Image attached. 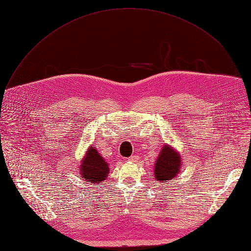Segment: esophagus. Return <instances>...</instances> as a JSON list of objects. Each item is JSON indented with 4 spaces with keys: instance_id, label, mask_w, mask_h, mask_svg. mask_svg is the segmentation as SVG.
Masks as SVG:
<instances>
[{
    "instance_id": "esophagus-1",
    "label": "esophagus",
    "mask_w": 251,
    "mask_h": 251,
    "mask_svg": "<svg viewBox=\"0 0 251 251\" xmlns=\"http://www.w3.org/2000/svg\"><path fill=\"white\" fill-rule=\"evenodd\" d=\"M128 161H130V162H136L137 161V156L136 155H131L129 159H128Z\"/></svg>"
}]
</instances>
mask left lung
Returning a JSON list of instances; mask_svg holds the SVG:
<instances>
[{
  "label": "left lung",
  "mask_w": 251,
  "mask_h": 251,
  "mask_svg": "<svg viewBox=\"0 0 251 251\" xmlns=\"http://www.w3.org/2000/svg\"><path fill=\"white\" fill-rule=\"evenodd\" d=\"M182 167V157L170 144H165L154 163V179L161 183L173 180L179 174Z\"/></svg>",
  "instance_id": "1"
}]
</instances>
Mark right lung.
<instances>
[{
    "instance_id": "obj_1",
    "label": "right lung",
    "mask_w": 251,
    "mask_h": 251,
    "mask_svg": "<svg viewBox=\"0 0 251 251\" xmlns=\"http://www.w3.org/2000/svg\"><path fill=\"white\" fill-rule=\"evenodd\" d=\"M79 169L80 176L88 183L100 184L107 179L110 173L109 164L99 153L96 147L92 146L87 149Z\"/></svg>"
}]
</instances>
